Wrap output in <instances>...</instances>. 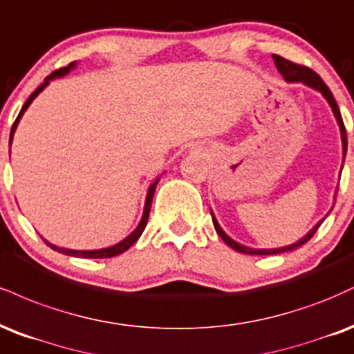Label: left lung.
<instances>
[{"label": "left lung", "mask_w": 354, "mask_h": 354, "mask_svg": "<svg viewBox=\"0 0 354 354\" xmlns=\"http://www.w3.org/2000/svg\"><path fill=\"white\" fill-rule=\"evenodd\" d=\"M273 59H275V66L277 69L280 71L281 74H283V77L286 79V81L293 82V81H301L305 82V84H308L310 87H315V89H318L319 93H322L323 95L326 97V101L330 102V106L333 107V112L336 115V119H338V124H339V129H342V137H343V152L346 153V145H348V139H346V129H344V124H343V119H342V112H339L338 109V104H336L333 94H331L330 87H328L325 82H323V79L318 76L317 73H315L313 69H310L308 66H303V64H298V62H293L290 59H285V57L278 56V54H273ZM212 220H214V227L215 230H217V234L220 239L225 242L228 247H232L234 250L240 252V253H247V255H273V253H283V252H292V250H297L298 247H301V245H305L308 240L311 239V236L315 235V232L318 230L319 225L323 223L322 222L318 223L317 227H313L310 230L308 235H305L303 239L300 240V242L290 245V247H283V248H275V250H253V248H248V247H243V245L236 243L234 242V240L230 239V236L225 235V232L220 228V225L217 223V220H215L214 217H212Z\"/></svg>", "instance_id": "8db88e82"}]
</instances>
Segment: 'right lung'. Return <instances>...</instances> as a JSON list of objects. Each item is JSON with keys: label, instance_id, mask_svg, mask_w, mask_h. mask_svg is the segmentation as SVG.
<instances>
[{"label": "right lung", "instance_id": "obj_1", "mask_svg": "<svg viewBox=\"0 0 354 354\" xmlns=\"http://www.w3.org/2000/svg\"><path fill=\"white\" fill-rule=\"evenodd\" d=\"M73 66H74V62H71V64L64 66V68H61V69H56V71H54V73H51V74H49L48 77L44 79V82H43V84H39V87H37V89L35 91V93H32L31 95H29V97H28V101L24 102L23 109L19 111V114H18V118H16L15 124H12V127H11V134H10V144H11V140H12V134H15V131H16V126H18V122H19L21 115H23V114H24V111L28 109V106H29V104L32 102V99H35L36 95L39 94L41 91H43L46 86H48V82L51 81V79H54V77H59V76H64V74L68 73V71H69L71 68H73ZM156 185H157V180L153 182V184L151 185V189H149V194H147V201H145V209H144V215H142V220H140L139 227H137L136 230L132 232V234L129 235L126 240H122V242H120V243L114 245V247L104 248V250H89V252H82V250H66V248H59V247H56V245H51V243H48V242H46V240H44L46 245H49V247H51L53 250H57V252H61V253H66V255H71V257H81V259H111V257L120 255V253H122V252H126L129 247H132V245H134V243L137 242V239H139V236L142 235L144 228H145V225H147V220H149V212H151V205H152V197H153V192H156Z\"/></svg>", "mask_w": 354, "mask_h": 354}]
</instances>
